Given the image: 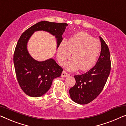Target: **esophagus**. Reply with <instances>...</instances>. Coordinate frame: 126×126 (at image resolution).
I'll list each match as a JSON object with an SVG mask.
<instances>
[{
    "instance_id": "obj_1",
    "label": "esophagus",
    "mask_w": 126,
    "mask_h": 126,
    "mask_svg": "<svg viewBox=\"0 0 126 126\" xmlns=\"http://www.w3.org/2000/svg\"><path fill=\"white\" fill-rule=\"evenodd\" d=\"M69 74H68V73H67L65 71H63L62 73V75H61V76L62 77V78H66V77L68 76H69Z\"/></svg>"
}]
</instances>
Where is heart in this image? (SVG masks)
Listing matches in <instances>:
<instances>
[{
	"instance_id": "1",
	"label": "heart",
	"mask_w": 126,
	"mask_h": 126,
	"mask_svg": "<svg viewBox=\"0 0 126 126\" xmlns=\"http://www.w3.org/2000/svg\"><path fill=\"white\" fill-rule=\"evenodd\" d=\"M101 50V43L89 34L80 32L69 37L68 41L63 39L58 45L57 58L59 63L63 65L67 60L72 57L65 65L69 71L80 69L87 71L96 63Z\"/></svg>"
}]
</instances>
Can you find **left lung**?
<instances>
[{
    "label": "left lung",
    "instance_id": "left-lung-1",
    "mask_svg": "<svg viewBox=\"0 0 126 126\" xmlns=\"http://www.w3.org/2000/svg\"><path fill=\"white\" fill-rule=\"evenodd\" d=\"M101 50L94 67L85 74L74 76L76 84L69 89V93L73 101L85 105L94 100L102 92L109 76L111 62L109 49L101 37Z\"/></svg>",
    "mask_w": 126,
    "mask_h": 126
}]
</instances>
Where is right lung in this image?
<instances>
[{
	"label": "right lung",
	"instance_id": "1",
	"mask_svg": "<svg viewBox=\"0 0 126 126\" xmlns=\"http://www.w3.org/2000/svg\"><path fill=\"white\" fill-rule=\"evenodd\" d=\"M68 24L46 21L38 22L22 34L17 43L14 55L16 78L22 91L30 97H41L51 87L54 79L61 75L63 69L50 58L44 61L34 59L28 52V42L35 32L45 31L55 36L57 48L63 39L62 35Z\"/></svg>",
	"mask_w": 126,
	"mask_h": 126
}]
</instances>
